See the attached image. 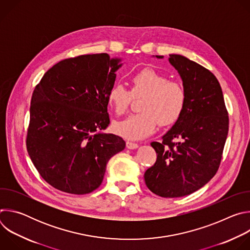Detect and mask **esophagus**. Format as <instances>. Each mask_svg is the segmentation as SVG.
Here are the masks:
<instances>
[{
  "label": "esophagus",
  "instance_id": "esophagus-1",
  "mask_svg": "<svg viewBox=\"0 0 250 250\" xmlns=\"http://www.w3.org/2000/svg\"><path fill=\"white\" fill-rule=\"evenodd\" d=\"M126 147L128 149H135L138 147V145L135 144V142H132V141H126Z\"/></svg>",
  "mask_w": 250,
  "mask_h": 250
}]
</instances>
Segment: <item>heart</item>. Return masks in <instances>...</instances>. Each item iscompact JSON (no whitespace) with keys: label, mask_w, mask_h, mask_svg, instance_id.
I'll list each match as a JSON object with an SVG mask.
<instances>
[{"label":"heart","mask_w":250,"mask_h":250,"mask_svg":"<svg viewBox=\"0 0 250 250\" xmlns=\"http://www.w3.org/2000/svg\"><path fill=\"white\" fill-rule=\"evenodd\" d=\"M131 89L124 85H114L106 95V102L115 115H125L132 97L144 96L138 109L125 121L114 125L119 135L128 139H140L150 135L159 124L169 126L180 120L185 112L188 93L185 86L169 78L152 68H144L130 77Z\"/></svg>","instance_id":"1"}]
</instances>
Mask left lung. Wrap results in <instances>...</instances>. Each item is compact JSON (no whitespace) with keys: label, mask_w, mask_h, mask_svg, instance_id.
<instances>
[{"label":"left lung","mask_w":250,"mask_h":250,"mask_svg":"<svg viewBox=\"0 0 250 250\" xmlns=\"http://www.w3.org/2000/svg\"><path fill=\"white\" fill-rule=\"evenodd\" d=\"M169 56L188 102L162 141L151 142L157 159L146 171L145 181L152 193L177 198L199 190L216 175L229 132V114L221 85L209 70L185 56Z\"/></svg>","instance_id":"8db88e82"}]
</instances>
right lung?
I'll use <instances>...</instances> for the list:
<instances>
[{"label":"right lung","instance_id":"obj_1","mask_svg":"<svg viewBox=\"0 0 250 250\" xmlns=\"http://www.w3.org/2000/svg\"><path fill=\"white\" fill-rule=\"evenodd\" d=\"M120 61L106 53L67 58L34 88L26 149L41 176L57 190L93 192L106 163L125 146L122 137L101 132L110 124L106 95Z\"/></svg>","mask_w":250,"mask_h":250}]
</instances>
